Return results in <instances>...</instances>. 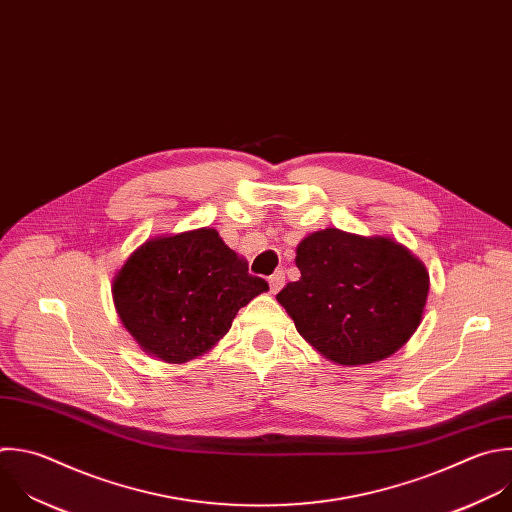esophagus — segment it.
Returning <instances> with one entry per match:
<instances>
[{
    "label": "esophagus",
    "mask_w": 512,
    "mask_h": 512,
    "mask_svg": "<svg viewBox=\"0 0 512 512\" xmlns=\"http://www.w3.org/2000/svg\"><path fill=\"white\" fill-rule=\"evenodd\" d=\"M285 283V273L283 271H275L271 277H269V287H271V293H277Z\"/></svg>",
    "instance_id": "esophagus-1"
}]
</instances>
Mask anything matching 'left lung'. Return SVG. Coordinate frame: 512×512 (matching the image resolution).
<instances>
[{
	"mask_svg": "<svg viewBox=\"0 0 512 512\" xmlns=\"http://www.w3.org/2000/svg\"><path fill=\"white\" fill-rule=\"evenodd\" d=\"M299 281L277 301L325 360L366 366L396 354L418 329L430 277L402 243L327 227L295 249Z\"/></svg>",
	"mask_w": 512,
	"mask_h": 512,
	"instance_id": "obj_1",
	"label": "left lung"
}]
</instances>
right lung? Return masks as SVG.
Returning a JSON list of instances; mask_svg holds the SVG:
<instances>
[{
	"mask_svg": "<svg viewBox=\"0 0 512 512\" xmlns=\"http://www.w3.org/2000/svg\"><path fill=\"white\" fill-rule=\"evenodd\" d=\"M269 291L219 233L201 227L146 239L112 281L116 313L138 348L166 364L211 352L241 307Z\"/></svg>",
	"mask_w": 512,
	"mask_h": 512,
	"instance_id": "add662e5",
	"label": "right lung"
}]
</instances>
